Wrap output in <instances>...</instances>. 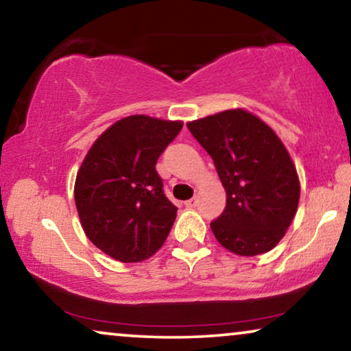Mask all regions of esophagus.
<instances>
[{"label": "esophagus", "instance_id": "esophagus-1", "mask_svg": "<svg viewBox=\"0 0 351 351\" xmlns=\"http://www.w3.org/2000/svg\"><path fill=\"white\" fill-rule=\"evenodd\" d=\"M184 205H186V207H188V208H194L195 205H197V197H193V199L186 200Z\"/></svg>", "mask_w": 351, "mask_h": 351}]
</instances>
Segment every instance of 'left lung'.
Segmentation results:
<instances>
[{
    "mask_svg": "<svg viewBox=\"0 0 351 351\" xmlns=\"http://www.w3.org/2000/svg\"><path fill=\"white\" fill-rule=\"evenodd\" d=\"M213 158L226 191V208L210 223L224 249L255 256L274 249L297 213L300 181L274 130L245 109L188 121Z\"/></svg>",
    "mask_w": 351,
    "mask_h": 351,
    "instance_id": "obj_1",
    "label": "left lung"
}]
</instances>
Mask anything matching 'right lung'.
<instances>
[{"label": "right lung", "mask_w": 351, "mask_h": 351, "mask_svg": "<svg viewBox=\"0 0 351 351\" xmlns=\"http://www.w3.org/2000/svg\"><path fill=\"white\" fill-rule=\"evenodd\" d=\"M183 128L181 120L130 115L93 143L75 180L83 231L121 263L147 260L160 249L176 218L165 197L157 158Z\"/></svg>", "instance_id": "add662e5"}]
</instances>
